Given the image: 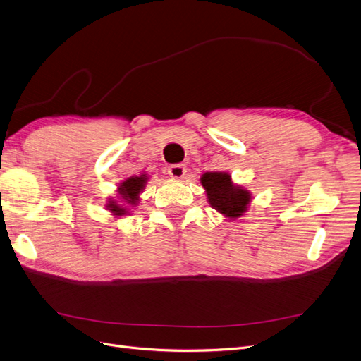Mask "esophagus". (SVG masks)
Listing matches in <instances>:
<instances>
[{"mask_svg": "<svg viewBox=\"0 0 361 361\" xmlns=\"http://www.w3.org/2000/svg\"><path fill=\"white\" fill-rule=\"evenodd\" d=\"M185 172H188V169H185V166L181 165V164L171 165L168 168V173L172 178H183L185 176Z\"/></svg>", "mask_w": 361, "mask_h": 361, "instance_id": "obj_1", "label": "esophagus"}]
</instances>
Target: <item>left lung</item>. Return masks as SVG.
Masks as SVG:
<instances>
[{
  "label": "left lung",
  "instance_id": "1",
  "mask_svg": "<svg viewBox=\"0 0 361 361\" xmlns=\"http://www.w3.org/2000/svg\"><path fill=\"white\" fill-rule=\"evenodd\" d=\"M201 183L207 190L208 202L212 208L231 219L243 216L250 202V193L238 188L226 172H207L202 176Z\"/></svg>",
  "mask_w": 361,
  "mask_h": 361
}]
</instances>
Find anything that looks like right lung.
Here are the masks:
<instances>
[{
  "mask_svg": "<svg viewBox=\"0 0 361 361\" xmlns=\"http://www.w3.org/2000/svg\"><path fill=\"white\" fill-rule=\"evenodd\" d=\"M145 181H147L145 176L130 177L126 181H123L122 185H120V195H122V199H125V202L128 205H135L137 204L138 195L142 190ZM109 208H110V211L113 212L114 216H122V214H125V211H126V208L118 207L114 202H110Z\"/></svg>",
  "mask_w": 361,
  "mask_h": 361,
  "instance_id": "right-lung-1",
  "label": "right lung"
}]
</instances>
